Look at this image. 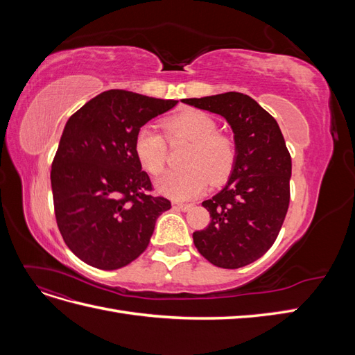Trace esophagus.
Returning a JSON list of instances; mask_svg holds the SVG:
<instances>
[{
  "mask_svg": "<svg viewBox=\"0 0 355 355\" xmlns=\"http://www.w3.org/2000/svg\"><path fill=\"white\" fill-rule=\"evenodd\" d=\"M175 207L182 210V211H188L192 207H194V204H185V202H175Z\"/></svg>",
  "mask_w": 355,
  "mask_h": 355,
  "instance_id": "esophagus-1",
  "label": "esophagus"
}]
</instances>
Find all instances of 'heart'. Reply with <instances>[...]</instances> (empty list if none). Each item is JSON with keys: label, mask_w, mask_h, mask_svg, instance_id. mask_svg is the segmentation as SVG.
Returning a JSON list of instances; mask_svg holds the SVG:
<instances>
[{"label": "heart", "mask_w": 355, "mask_h": 355, "mask_svg": "<svg viewBox=\"0 0 355 355\" xmlns=\"http://www.w3.org/2000/svg\"><path fill=\"white\" fill-rule=\"evenodd\" d=\"M166 136L170 142L179 139L191 141L185 154V167L167 171L157 180V189L173 200H189L200 196L209 182L219 185L232 173L237 146L228 135L218 132L214 118L191 110L167 118L164 121ZM135 155L149 175H159L167 161V142L153 125H144L135 136Z\"/></svg>", "instance_id": "1"}]
</instances>
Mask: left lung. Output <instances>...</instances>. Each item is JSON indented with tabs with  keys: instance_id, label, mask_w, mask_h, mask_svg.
Masks as SVG:
<instances>
[{
	"instance_id": "8db88e82",
	"label": "left lung",
	"mask_w": 355,
	"mask_h": 355,
	"mask_svg": "<svg viewBox=\"0 0 355 355\" xmlns=\"http://www.w3.org/2000/svg\"><path fill=\"white\" fill-rule=\"evenodd\" d=\"M182 102L222 115L234 132V170L225 188L202 201L210 223L192 239L210 263L237 270L262 257L282 230L292 158L274 116L250 96L228 92Z\"/></svg>"
}]
</instances>
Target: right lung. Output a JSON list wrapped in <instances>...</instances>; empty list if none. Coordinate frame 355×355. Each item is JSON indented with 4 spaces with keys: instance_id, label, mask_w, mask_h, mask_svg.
<instances>
[{
    "instance_id": "add662e5",
    "label": "right lung",
    "mask_w": 355,
    "mask_h": 355,
    "mask_svg": "<svg viewBox=\"0 0 355 355\" xmlns=\"http://www.w3.org/2000/svg\"><path fill=\"white\" fill-rule=\"evenodd\" d=\"M178 101L108 90L75 112L63 128L51 164L59 231L85 263L112 271L133 262L171 204L154 197L135 155V136Z\"/></svg>"
}]
</instances>
